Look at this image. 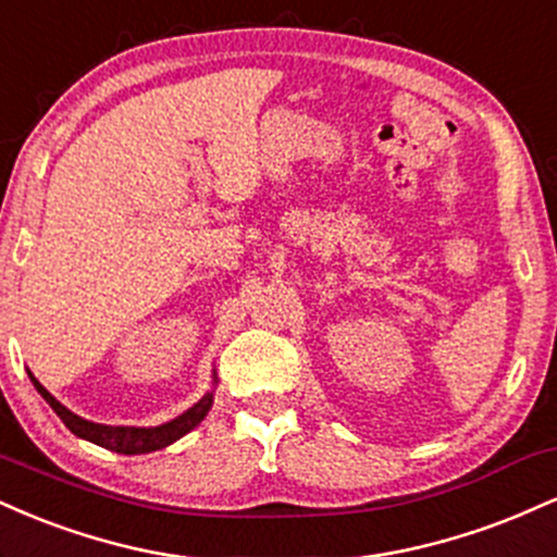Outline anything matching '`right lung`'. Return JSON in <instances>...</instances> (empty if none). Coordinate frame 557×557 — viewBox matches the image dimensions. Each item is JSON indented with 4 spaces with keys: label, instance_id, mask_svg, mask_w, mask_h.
I'll return each instance as SVG.
<instances>
[{
    "label": "right lung",
    "instance_id": "obj_1",
    "mask_svg": "<svg viewBox=\"0 0 557 557\" xmlns=\"http://www.w3.org/2000/svg\"><path fill=\"white\" fill-rule=\"evenodd\" d=\"M30 381H33V385H36L38 394L46 398V404L57 411L59 420L67 424V430L72 435L96 443V446H101L107 450H116V454H124V456L150 454V450H161V448L172 446L174 441H180V437L187 435L189 430L198 428V424L206 420L208 409L213 407V394H206L198 404H195V407H189L185 414H180L176 420L166 422V424H159V428H114V424L88 422V420H83V417L72 414V411L67 407H62V404H59L57 398L36 381V377L30 375Z\"/></svg>",
    "mask_w": 557,
    "mask_h": 557
}]
</instances>
